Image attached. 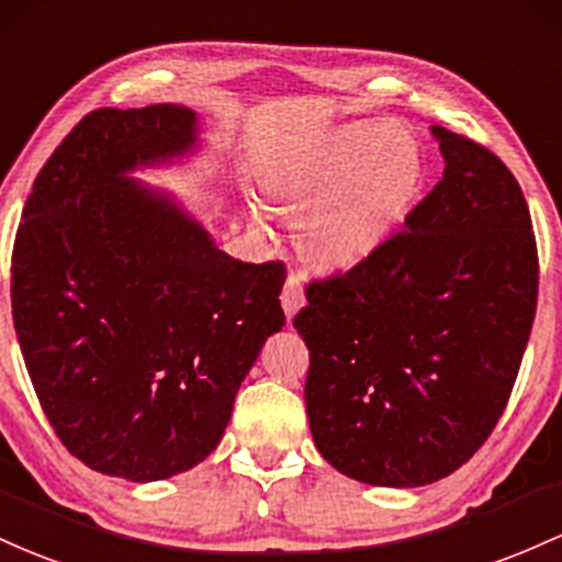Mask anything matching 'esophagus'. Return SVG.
I'll return each mask as SVG.
<instances>
[{"label":"esophagus","mask_w":562,"mask_h":562,"mask_svg":"<svg viewBox=\"0 0 562 562\" xmlns=\"http://www.w3.org/2000/svg\"><path fill=\"white\" fill-rule=\"evenodd\" d=\"M281 305L286 318H294L302 305H305V286H302L300 276H289L286 283H283V292H281Z\"/></svg>","instance_id":"esophagus-1"}]
</instances>
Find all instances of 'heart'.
<instances>
[{
    "instance_id": "obj_1",
    "label": "heart",
    "mask_w": 562,
    "mask_h": 562,
    "mask_svg": "<svg viewBox=\"0 0 562 562\" xmlns=\"http://www.w3.org/2000/svg\"><path fill=\"white\" fill-rule=\"evenodd\" d=\"M417 135L384 122L334 130L311 159L273 182V210L300 220V249L321 270H350L380 251L425 182ZM265 231L262 214H251Z\"/></svg>"
}]
</instances>
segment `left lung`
<instances>
[{"instance_id":"8db88e82","label":"left lung","mask_w":562,"mask_h":562,"mask_svg":"<svg viewBox=\"0 0 562 562\" xmlns=\"http://www.w3.org/2000/svg\"><path fill=\"white\" fill-rule=\"evenodd\" d=\"M443 180L371 260L313 281L294 329L305 406L342 475L417 488L485 443L518 376L539 294L531 214L488 148L435 124Z\"/></svg>"}]
</instances>
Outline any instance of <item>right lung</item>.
<instances>
[{"label": "right lung", "mask_w": 562, "mask_h": 562, "mask_svg": "<svg viewBox=\"0 0 562 562\" xmlns=\"http://www.w3.org/2000/svg\"><path fill=\"white\" fill-rule=\"evenodd\" d=\"M199 148L186 105L87 113L44 164L12 249V321L74 457L132 483L204 462L265 339L283 262L233 260L172 193L130 172Z\"/></svg>", "instance_id": "obj_1"}]
</instances>
